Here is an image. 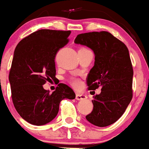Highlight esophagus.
<instances>
[{
	"label": "esophagus",
	"mask_w": 149,
	"mask_h": 149,
	"mask_svg": "<svg viewBox=\"0 0 149 149\" xmlns=\"http://www.w3.org/2000/svg\"><path fill=\"white\" fill-rule=\"evenodd\" d=\"M75 99L77 100H84L86 99V96L83 95V94L76 93V95H75Z\"/></svg>",
	"instance_id": "1"
}]
</instances>
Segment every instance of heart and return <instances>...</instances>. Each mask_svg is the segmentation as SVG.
Here are the masks:
<instances>
[{
    "instance_id": "1",
    "label": "heart",
    "mask_w": 149,
    "mask_h": 149,
    "mask_svg": "<svg viewBox=\"0 0 149 149\" xmlns=\"http://www.w3.org/2000/svg\"><path fill=\"white\" fill-rule=\"evenodd\" d=\"M70 83L71 84V86H73L75 88H78L79 87L80 85H81V81H80L79 79H77V78H71L70 79Z\"/></svg>"
}]
</instances>
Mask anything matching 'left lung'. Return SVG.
<instances>
[{"label": "left lung", "instance_id": "1", "mask_svg": "<svg viewBox=\"0 0 149 149\" xmlns=\"http://www.w3.org/2000/svg\"><path fill=\"white\" fill-rule=\"evenodd\" d=\"M74 42L91 48L95 55V65L86 77L88 90L101 87L86 119L98 127L111 125L122 116L132 99L133 69L128 49L107 31L81 33Z\"/></svg>", "mask_w": 149, "mask_h": 149}]
</instances>
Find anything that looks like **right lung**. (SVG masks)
Listing matches in <instances>:
<instances>
[{
    "label": "right lung",
    "mask_w": 149,
    "mask_h": 149,
    "mask_svg": "<svg viewBox=\"0 0 149 149\" xmlns=\"http://www.w3.org/2000/svg\"><path fill=\"white\" fill-rule=\"evenodd\" d=\"M70 31L39 29L23 38L16 47L9 79L12 100L28 123L40 126L53 120L64 99L74 100L70 86L59 83L52 94L43 88L55 79V57L69 42Z\"/></svg>",
    "instance_id": "1"
}]
</instances>
